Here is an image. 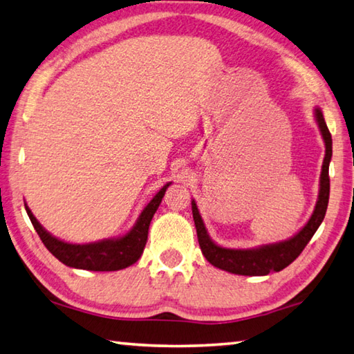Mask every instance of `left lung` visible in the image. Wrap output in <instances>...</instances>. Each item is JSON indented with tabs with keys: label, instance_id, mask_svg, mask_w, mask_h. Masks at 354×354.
I'll list each match as a JSON object with an SVG mask.
<instances>
[{
	"label": "left lung",
	"instance_id": "left-lung-1",
	"mask_svg": "<svg viewBox=\"0 0 354 354\" xmlns=\"http://www.w3.org/2000/svg\"><path fill=\"white\" fill-rule=\"evenodd\" d=\"M314 113L315 121L319 124L320 133L325 141V158L324 165H322L319 199L317 203H315L314 213L309 218L308 224L295 236L288 241H281V243L259 245L257 249H225V247H221L213 243V239L209 238L207 232L205 224H203L202 216L199 214V209H197L196 202H191L201 250L203 257L208 259V263H212L214 268L227 270L230 274L249 277L268 275L270 272H280L284 268H288L300 255L306 244L314 236V233L317 232L322 221L325 218L328 201H330V176H328V169H330V161L333 155V140L330 130L326 127L322 110L317 107L314 110Z\"/></svg>",
	"mask_w": 354,
	"mask_h": 354
}]
</instances>
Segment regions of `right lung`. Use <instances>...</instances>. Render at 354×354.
I'll use <instances>...</instances> for the list:
<instances>
[{"mask_svg":"<svg viewBox=\"0 0 354 354\" xmlns=\"http://www.w3.org/2000/svg\"><path fill=\"white\" fill-rule=\"evenodd\" d=\"M169 185L171 182L166 183L165 187L153 196V199L147 203L145 209H142L140 218L136 219L135 225L129 233L120 238L104 239L90 244H70L65 243V241L57 239L53 236V234H49L45 228L40 225V222L34 218V214L28 208V205H24V208H26V213L30 222H32L35 232L39 233L41 243L45 244L46 249L51 252L60 263L70 266V268L74 269L95 272L121 270L129 268V266H132L140 259L147 241L149 225H151L153 214L160 207L161 199H163Z\"/></svg>","mask_w":354,"mask_h":354,"instance_id":"1","label":"right lung"}]
</instances>
